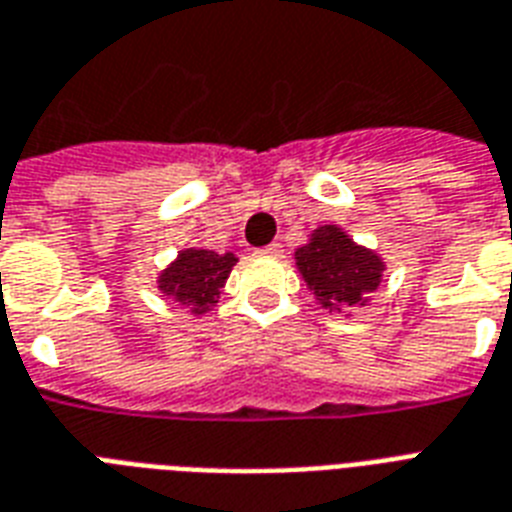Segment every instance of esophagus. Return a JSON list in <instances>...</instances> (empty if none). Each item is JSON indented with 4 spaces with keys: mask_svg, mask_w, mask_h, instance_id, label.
I'll return each instance as SVG.
<instances>
[{
    "mask_svg": "<svg viewBox=\"0 0 512 512\" xmlns=\"http://www.w3.org/2000/svg\"><path fill=\"white\" fill-rule=\"evenodd\" d=\"M284 249H281L279 241H273V244H268V247H263V255H273V257H279Z\"/></svg>",
    "mask_w": 512,
    "mask_h": 512,
    "instance_id": "obj_1",
    "label": "esophagus"
}]
</instances>
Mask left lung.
I'll return each mask as SVG.
<instances>
[{"label":"left lung","instance_id":"obj_1","mask_svg":"<svg viewBox=\"0 0 512 512\" xmlns=\"http://www.w3.org/2000/svg\"><path fill=\"white\" fill-rule=\"evenodd\" d=\"M297 268L321 308L364 305L366 295L380 287L385 265L374 252L358 247L337 225H321L311 241L295 252Z\"/></svg>","mask_w":512,"mask_h":512}]
</instances>
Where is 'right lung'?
Returning <instances> with one entry per match:
<instances>
[{
	"mask_svg": "<svg viewBox=\"0 0 512 512\" xmlns=\"http://www.w3.org/2000/svg\"><path fill=\"white\" fill-rule=\"evenodd\" d=\"M233 265V252L217 255L212 249H183L175 263L162 271L159 289L180 305H191V313H207L217 303Z\"/></svg>",
	"mask_w": 512,
	"mask_h": 512,
	"instance_id": "add662e5",
	"label": "right lung"
}]
</instances>
